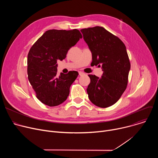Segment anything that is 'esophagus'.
Instances as JSON below:
<instances>
[{
	"label": "esophagus",
	"instance_id": "esophagus-1",
	"mask_svg": "<svg viewBox=\"0 0 158 158\" xmlns=\"http://www.w3.org/2000/svg\"><path fill=\"white\" fill-rule=\"evenodd\" d=\"M84 73H82V72H81V71H79V76H82V75H84Z\"/></svg>",
	"mask_w": 158,
	"mask_h": 158
}]
</instances>
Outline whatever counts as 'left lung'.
Here are the masks:
<instances>
[{"instance_id": "left-lung-1", "label": "left lung", "mask_w": 158, "mask_h": 158, "mask_svg": "<svg viewBox=\"0 0 158 158\" xmlns=\"http://www.w3.org/2000/svg\"><path fill=\"white\" fill-rule=\"evenodd\" d=\"M83 38L92 52L91 64L101 67L102 76L91 79L87 93L89 100L99 107L114 104L126 90L131 64L123 41L102 27L82 29Z\"/></svg>"}]
</instances>
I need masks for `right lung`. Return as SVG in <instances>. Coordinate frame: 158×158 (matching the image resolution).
Here are the masks:
<instances>
[{"label":"right lung","mask_w":158,"mask_h":158,"mask_svg":"<svg viewBox=\"0 0 158 158\" xmlns=\"http://www.w3.org/2000/svg\"><path fill=\"white\" fill-rule=\"evenodd\" d=\"M82 37L77 29L49 30L31 47L27 56L28 79L37 98L52 107L64 102L70 87L78 76L77 71L57 75V61L62 60L71 48Z\"/></svg>","instance_id":"add662e5"}]
</instances>
